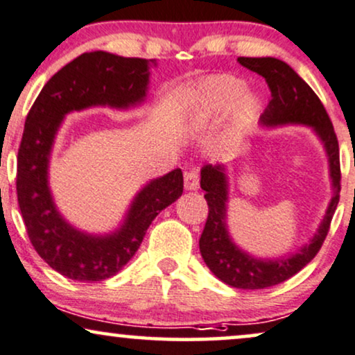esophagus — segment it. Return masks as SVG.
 I'll use <instances>...</instances> for the list:
<instances>
[{
    "mask_svg": "<svg viewBox=\"0 0 355 355\" xmlns=\"http://www.w3.org/2000/svg\"><path fill=\"white\" fill-rule=\"evenodd\" d=\"M183 185H185L187 190L190 191H195L200 189V173L198 170L193 168L190 170V172L185 173V182H183Z\"/></svg>",
    "mask_w": 355,
    "mask_h": 355,
    "instance_id": "esophagus-1",
    "label": "esophagus"
}]
</instances>
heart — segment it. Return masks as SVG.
Instances as JSON below:
<instances>
[{
  "mask_svg": "<svg viewBox=\"0 0 355 355\" xmlns=\"http://www.w3.org/2000/svg\"><path fill=\"white\" fill-rule=\"evenodd\" d=\"M226 114V140L238 144L251 130L259 114V101L245 92V83L230 74L208 76L196 84L189 122L193 129L215 125Z\"/></svg>",
  "mask_w": 355,
  "mask_h": 355,
  "instance_id": "b5f03b06",
  "label": "heart"
}]
</instances>
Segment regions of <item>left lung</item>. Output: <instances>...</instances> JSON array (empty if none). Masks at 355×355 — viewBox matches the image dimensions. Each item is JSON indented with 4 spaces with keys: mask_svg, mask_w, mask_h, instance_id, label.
<instances>
[{
    "mask_svg": "<svg viewBox=\"0 0 355 355\" xmlns=\"http://www.w3.org/2000/svg\"><path fill=\"white\" fill-rule=\"evenodd\" d=\"M238 62L264 78L271 91L268 107L259 117L263 127L275 129L283 125H306L318 135L327 155L332 187L326 215L314 236L309 238V243L302 245L294 253L277 258H258L238 246L230 234L226 223L230 198L226 166L205 165L202 168L200 187L207 191L205 200L208 203V218L200 238V253L205 264L220 281L232 288L264 289L283 283L300 272L321 250L332 215L339 203V144L322 102L289 64L276 58H238Z\"/></svg>",
    "mask_w": 355,
    "mask_h": 355,
    "instance_id": "8db88e82",
    "label": "left lung"
}]
</instances>
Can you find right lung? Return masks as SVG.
Returning a JSON list of instances; mask_svg holds the SVG:
<instances>
[{
	"instance_id": "1",
	"label": "right lung",
	"mask_w": 355,
	"mask_h": 355,
	"mask_svg": "<svg viewBox=\"0 0 355 355\" xmlns=\"http://www.w3.org/2000/svg\"><path fill=\"white\" fill-rule=\"evenodd\" d=\"M152 64L157 66L155 59L105 51L80 54L46 83L26 117L16 175L19 210L37 254L69 279L94 283L117 275L139 250L155 216L183 193L182 170L175 168L137 191L117 230L92 234L64 218L49 189L51 152L66 114L144 104Z\"/></svg>"
}]
</instances>
